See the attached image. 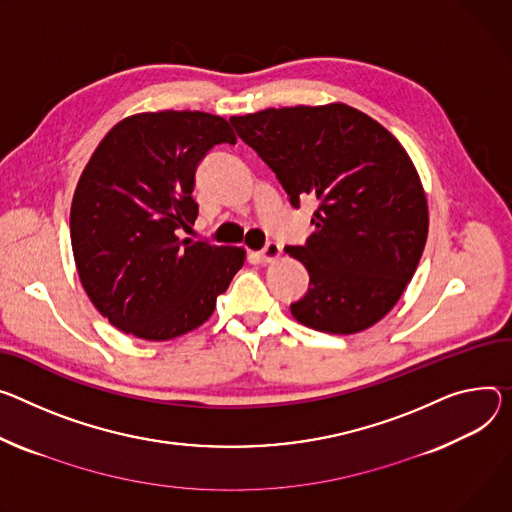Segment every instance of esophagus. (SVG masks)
<instances>
[{
    "mask_svg": "<svg viewBox=\"0 0 512 512\" xmlns=\"http://www.w3.org/2000/svg\"><path fill=\"white\" fill-rule=\"evenodd\" d=\"M280 253H282L280 243H273V241H269L261 251H257V255H259V259H261L263 263H269V261L277 259V257H280Z\"/></svg>",
    "mask_w": 512,
    "mask_h": 512,
    "instance_id": "obj_1",
    "label": "esophagus"
}]
</instances>
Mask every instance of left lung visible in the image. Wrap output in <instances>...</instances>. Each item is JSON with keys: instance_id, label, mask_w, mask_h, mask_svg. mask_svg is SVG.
Wrapping results in <instances>:
<instances>
[{"instance_id": "8db88e82", "label": "left lung", "mask_w": 512, "mask_h": 512, "mask_svg": "<svg viewBox=\"0 0 512 512\" xmlns=\"http://www.w3.org/2000/svg\"><path fill=\"white\" fill-rule=\"evenodd\" d=\"M290 206L312 196V235L286 253L304 263L308 292L290 304L310 329L353 335L384 318L421 261L429 212L421 179L396 138L345 104L267 108L232 116Z\"/></svg>"}]
</instances>
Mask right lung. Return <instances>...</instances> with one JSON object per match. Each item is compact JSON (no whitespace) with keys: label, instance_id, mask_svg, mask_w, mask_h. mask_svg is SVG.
Segmentation results:
<instances>
[{"label":"right lung","instance_id":"right-lung-1","mask_svg":"<svg viewBox=\"0 0 512 512\" xmlns=\"http://www.w3.org/2000/svg\"><path fill=\"white\" fill-rule=\"evenodd\" d=\"M237 136L206 112H151L118 122L85 165L71 204L81 284L116 329L167 341L198 329L243 267L245 251L179 239L192 230L196 169Z\"/></svg>","mask_w":512,"mask_h":512}]
</instances>
